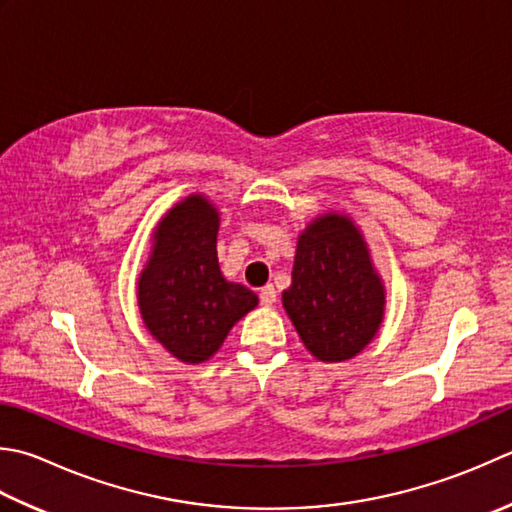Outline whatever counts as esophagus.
Here are the masks:
<instances>
[{"label":"esophagus","instance_id":"obj_1","mask_svg":"<svg viewBox=\"0 0 512 512\" xmlns=\"http://www.w3.org/2000/svg\"><path fill=\"white\" fill-rule=\"evenodd\" d=\"M259 299H262L264 306H273V304L277 302V290H275V286L268 284V286H264L262 290H259Z\"/></svg>","mask_w":512,"mask_h":512}]
</instances>
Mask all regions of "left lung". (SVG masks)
<instances>
[{
  "label": "left lung",
  "instance_id": "left-lung-1",
  "mask_svg": "<svg viewBox=\"0 0 512 512\" xmlns=\"http://www.w3.org/2000/svg\"><path fill=\"white\" fill-rule=\"evenodd\" d=\"M284 308L304 346L322 362L355 357L384 315V286L350 219L324 215L297 242Z\"/></svg>",
  "mask_w": 512,
  "mask_h": 512
}]
</instances>
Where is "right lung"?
<instances>
[{
  "label": "right lung",
  "instance_id": "obj_1",
  "mask_svg": "<svg viewBox=\"0 0 512 512\" xmlns=\"http://www.w3.org/2000/svg\"><path fill=\"white\" fill-rule=\"evenodd\" d=\"M219 215L202 195L177 204L159 224L153 257L139 279L144 324L168 353L199 364L222 346L257 295L226 282L217 262Z\"/></svg>",
  "mask_w": 512,
  "mask_h": 512
}]
</instances>
